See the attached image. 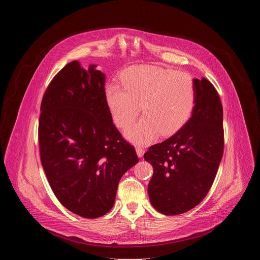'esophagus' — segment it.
I'll list each match as a JSON object with an SVG mask.
<instances>
[{
	"mask_svg": "<svg viewBox=\"0 0 260 260\" xmlns=\"http://www.w3.org/2000/svg\"><path fill=\"white\" fill-rule=\"evenodd\" d=\"M136 151H137V154H138L139 157H142L143 154H144V152H145L144 148L141 147V146H137V147H136Z\"/></svg>",
	"mask_w": 260,
	"mask_h": 260,
	"instance_id": "34e87169",
	"label": "esophagus"
}]
</instances>
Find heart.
Instances as JSON below:
<instances>
[{"mask_svg": "<svg viewBox=\"0 0 260 260\" xmlns=\"http://www.w3.org/2000/svg\"><path fill=\"white\" fill-rule=\"evenodd\" d=\"M121 80L123 87L110 84L106 88V102L119 128H126L136 120L142 106L144 116L125 133L135 143H149L159 133L162 136L176 133L193 112L197 87L186 72L139 66L126 71Z\"/></svg>", "mask_w": 260, "mask_h": 260, "instance_id": "obj_1", "label": "heart"}]
</instances>
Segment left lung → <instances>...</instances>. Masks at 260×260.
Listing matches in <instances>:
<instances>
[{"mask_svg": "<svg viewBox=\"0 0 260 260\" xmlns=\"http://www.w3.org/2000/svg\"><path fill=\"white\" fill-rule=\"evenodd\" d=\"M192 116L176 134L144 154L153 167L148 184L152 206L165 215H179L198 206L209 192L223 155V108L213 84L194 79Z\"/></svg>", "mask_w": 260, "mask_h": 260, "instance_id": "left-lung-1", "label": "left lung"}]
</instances>
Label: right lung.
I'll return each instance as SVG.
<instances>
[{
    "label": "right lung",
    "mask_w": 260,
    "mask_h": 260,
    "mask_svg": "<svg viewBox=\"0 0 260 260\" xmlns=\"http://www.w3.org/2000/svg\"><path fill=\"white\" fill-rule=\"evenodd\" d=\"M74 60L49 83L41 103V162L58 202L74 214L98 218L112 209L118 183L138 155L112 121L105 75Z\"/></svg>",
    "instance_id": "obj_1"
}]
</instances>
